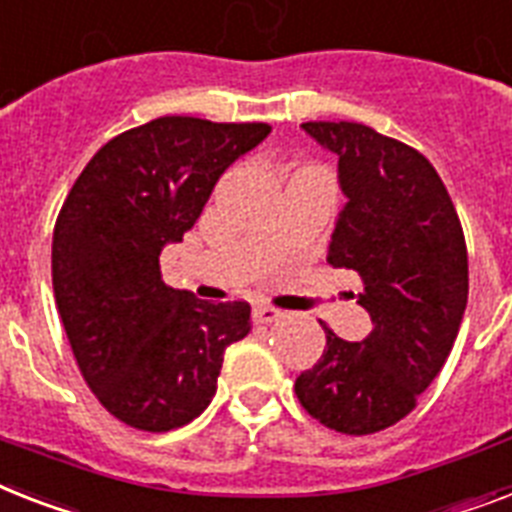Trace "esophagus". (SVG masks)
Instances as JSON below:
<instances>
[{
	"label": "esophagus",
	"instance_id": "34e87169",
	"mask_svg": "<svg viewBox=\"0 0 512 512\" xmlns=\"http://www.w3.org/2000/svg\"><path fill=\"white\" fill-rule=\"evenodd\" d=\"M255 318L260 323H273V321H278V318H284V313H281V310H278V307H273V305H257L255 307Z\"/></svg>",
	"mask_w": 512,
	"mask_h": 512
}]
</instances>
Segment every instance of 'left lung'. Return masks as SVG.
<instances>
[{
  "mask_svg": "<svg viewBox=\"0 0 512 512\" xmlns=\"http://www.w3.org/2000/svg\"><path fill=\"white\" fill-rule=\"evenodd\" d=\"M339 157V213L328 263L355 270L373 331L344 342L321 321L326 350L299 373L307 413L339 434L365 436L402 421L442 371L468 302V252L442 178L418 149L363 123H302Z\"/></svg>",
  "mask_w": 512,
  "mask_h": 512,
  "instance_id": "8db88e82",
  "label": "left lung"
}]
</instances>
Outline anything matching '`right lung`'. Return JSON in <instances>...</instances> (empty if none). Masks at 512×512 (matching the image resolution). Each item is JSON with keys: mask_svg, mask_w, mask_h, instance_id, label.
<instances>
[{"mask_svg": "<svg viewBox=\"0 0 512 512\" xmlns=\"http://www.w3.org/2000/svg\"><path fill=\"white\" fill-rule=\"evenodd\" d=\"M268 134V123L149 120L91 157L57 215L62 326L91 392L134 429L194 421L218 389L226 347L249 334L247 302L170 289L160 252L184 239L223 170Z\"/></svg>", "mask_w": 512, "mask_h": 512, "instance_id": "obj_1", "label": "right lung"}]
</instances>
